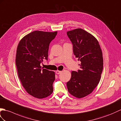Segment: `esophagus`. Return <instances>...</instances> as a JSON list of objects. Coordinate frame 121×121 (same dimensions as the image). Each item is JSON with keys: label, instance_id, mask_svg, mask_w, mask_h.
Returning a JSON list of instances; mask_svg holds the SVG:
<instances>
[{"label": "esophagus", "instance_id": "obj_1", "mask_svg": "<svg viewBox=\"0 0 121 121\" xmlns=\"http://www.w3.org/2000/svg\"><path fill=\"white\" fill-rule=\"evenodd\" d=\"M61 72V71H60V70H57L56 71V74H60V73Z\"/></svg>", "mask_w": 121, "mask_h": 121}]
</instances>
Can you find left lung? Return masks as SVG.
Segmentation results:
<instances>
[{
    "instance_id": "8db88e82",
    "label": "left lung",
    "mask_w": 121,
    "mask_h": 121,
    "mask_svg": "<svg viewBox=\"0 0 121 121\" xmlns=\"http://www.w3.org/2000/svg\"><path fill=\"white\" fill-rule=\"evenodd\" d=\"M67 35L72 44L74 55L81 62L80 69L71 72L67 86L70 94L81 98L92 93L100 81L103 54L97 40L83 29H74Z\"/></svg>"
}]
</instances>
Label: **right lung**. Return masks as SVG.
<instances>
[{"instance_id":"1","label":"right lung","mask_w":121,"mask_h":121,"mask_svg":"<svg viewBox=\"0 0 121 121\" xmlns=\"http://www.w3.org/2000/svg\"><path fill=\"white\" fill-rule=\"evenodd\" d=\"M57 31L36 30L24 37L18 44L15 63L18 76L29 94L42 99L53 91L55 72L41 68L40 64L48 60L50 43Z\"/></svg>"}]
</instances>
